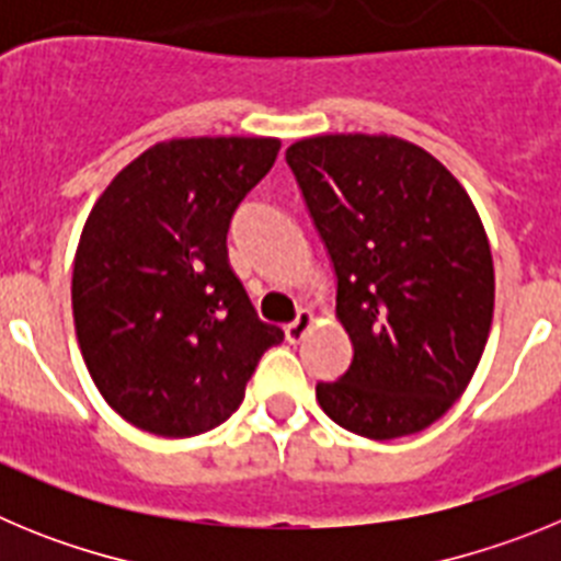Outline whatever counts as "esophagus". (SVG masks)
Returning a JSON list of instances; mask_svg holds the SVG:
<instances>
[{"label":"esophagus","mask_w":561,"mask_h":561,"mask_svg":"<svg viewBox=\"0 0 561 561\" xmlns=\"http://www.w3.org/2000/svg\"><path fill=\"white\" fill-rule=\"evenodd\" d=\"M311 325H314V314H311L309 309H304V311H300V314H297L295 323L286 325V340H289V342H300L306 334H309Z\"/></svg>","instance_id":"obj_1"}]
</instances>
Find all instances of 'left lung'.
<instances>
[{
	"label": "left lung",
	"instance_id": "1",
	"mask_svg": "<svg viewBox=\"0 0 561 561\" xmlns=\"http://www.w3.org/2000/svg\"><path fill=\"white\" fill-rule=\"evenodd\" d=\"M336 272L351 368L317 385L340 427L427 430L472 381L494 314V264L469 193L393 134H317L286 148Z\"/></svg>",
	"mask_w": 561,
	"mask_h": 561
}]
</instances>
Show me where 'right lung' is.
<instances>
[{
	"instance_id": "add662e5",
	"label": "right lung",
	"mask_w": 561,
	"mask_h": 561,
	"mask_svg": "<svg viewBox=\"0 0 561 561\" xmlns=\"http://www.w3.org/2000/svg\"><path fill=\"white\" fill-rule=\"evenodd\" d=\"M275 137H173L128 162L89 210L72 317L114 413L162 438L219 427L266 348L227 257L236 207L275 165Z\"/></svg>"
}]
</instances>
